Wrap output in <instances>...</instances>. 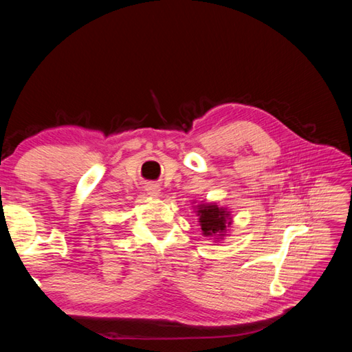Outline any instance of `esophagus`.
Returning a JSON list of instances; mask_svg holds the SVG:
<instances>
[{"label":"esophagus","mask_w":352,"mask_h":352,"mask_svg":"<svg viewBox=\"0 0 352 352\" xmlns=\"http://www.w3.org/2000/svg\"><path fill=\"white\" fill-rule=\"evenodd\" d=\"M145 190H146V193H148L149 197H154V198L160 197V193H162V192H160V190H162V189H160V186H159V184H154V183L148 184Z\"/></svg>","instance_id":"esophagus-1"}]
</instances>
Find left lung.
Returning a JSON list of instances; mask_svg holds the SVG:
<instances>
[{
    "label": "left lung",
    "mask_w": 352,
    "mask_h": 352,
    "mask_svg": "<svg viewBox=\"0 0 352 352\" xmlns=\"http://www.w3.org/2000/svg\"><path fill=\"white\" fill-rule=\"evenodd\" d=\"M193 210L197 212L199 227L203 231L201 234L204 237L213 239V242H221L228 236L233 218H231V212L227 207H222L218 203L201 201L193 207Z\"/></svg>",
    "instance_id": "left-lung-1"
}]
</instances>
